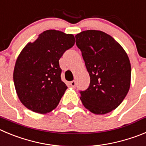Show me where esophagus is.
Instances as JSON below:
<instances>
[{
  "label": "esophagus",
  "mask_w": 146,
  "mask_h": 146,
  "mask_svg": "<svg viewBox=\"0 0 146 146\" xmlns=\"http://www.w3.org/2000/svg\"><path fill=\"white\" fill-rule=\"evenodd\" d=\"M70 86H72V87H76V82L75 81H70Z\"/></svg>",
  "instance_id": "obj_1"
}]
</instances>
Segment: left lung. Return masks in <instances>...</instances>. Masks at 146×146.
<instances>
[{"mask_svg": "<svg viewBox=\"0 0 146 146\" xmlns=\"http://www.w3.org/2000/svg\"><path fill=\"white\" fill-rule=\"evenodd\" d=\"M76 38L90 76L89 88L80 92V99L90 112L108 113L121 103L129 90L128 55L113 38L102 31H82Z\"/></svg>", "mask_w": 146, "mask_h": 146, "instance_id": "8db88e82", "label": "left lung"}]
</instances>
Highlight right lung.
<instances>
[{
    "mask_svg": "<svg viewBox=\"0 0 146 146\" xmlns=\"http://www.w3.org/2000/svg\"><path fill=\"white\" fill-rule=\"evenodd\" d=\"M75 42L73 34L48 30L21 51L13 78L18 98L29 110L45 114L58 106L68 88L59 60Z\"/></svg>",
    "mask_w": 146,
    "mask_h": 146,
    "instance_id": "obj_1",
    "label": "right lung"
}]
</instances>
